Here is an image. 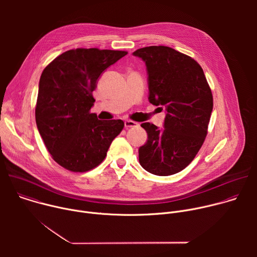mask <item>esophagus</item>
Segmentation results:
<instances>
[{
	"mask_svg": "<svg viewBox=\"0 0 257 257\" xmlns=\"http://www.w3.org/2000/svg\"><path fill=\"white\" fill-rule=\"evenodd\" d=\"M138 126V123L134 122V121H131V120H126L125 121V127L126 128H131V127H137Z\"/></svg>",
	"mask_w": 257,
	"mask_h": 257,
	"instance_id": "obj_1",
	"label": "esophagus"
}]
</instances>
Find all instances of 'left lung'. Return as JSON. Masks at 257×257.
Masks as SVG:
<instances>
[{"mask_svg": "<svg viewBox=\"0 0 257 257\" xmlns=\"http://www.w3.org/2000/svg\"><path fill=\"white\" fill-rule=\"evenodd\" d=\"M133 56L145 63L150 102L166 107L164 128L141 124L148 141L138 150L139 163L154 175L176 174L193 161L206 137L211 90L200 65L172 48L146 47Z\"/></svg>", "mask_w": 257, "mask_h": 257, "instance_id": "obj_1", "label": "left lung"}]
</instances>
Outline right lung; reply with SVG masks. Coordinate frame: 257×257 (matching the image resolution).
Instances as JSON below:
<instances>
[{"instance_id":"1","label":"right lung","mask_w":257,"mask_h":257,"mask_svg":"<svg viewBox=\"0 0 257 257\" xmlns=\"http://www.w3.org/2000/svg\"><path fill=\"white\" fill-rule=\"evenodd\" d=\"M127 55L124 51L70 50L50 63L39 84L35 121L55 162L72 172H86L98 166L122 120L101 121L89 111L92 91L105 69Z\"/></svg>"}]
</instances>
